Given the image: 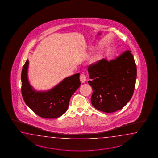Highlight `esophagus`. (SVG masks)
<instances>
[{"label":"esophagus","mask_w":158,"mask_h":158,"mask_svg":"<svg viewBox=\"0 0 158 158\" xmlns=\"http://www.w3.org/2000/svg\"><path fill=\"white\" fill-rule=\"evenodd\" d=\"M80 79L81 82L82 83H85L86 81V76L84 73H82V74H81Z\"/></svg>","instance_id":"1"}]
</instances>
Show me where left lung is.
Segmentation results:
<instances>
[{
	"mask_svg": "<svg viewBox=\"0 0 158 158\" xmlns=\"http://www.w3.org/2000/svg\"><path fill=\"white\" fill-rule=\"evenodd\" d=\"M92 87L91 102L99 111L120 110L131 100L135 85L137 67L131 51H125L115 59H103L88 68Z\"/></svg>",
	"mask_w": 158,
	"mask_h": 158,
	"instance_id": "8db88e82",
	"label": "left lung"
}]
</instances>
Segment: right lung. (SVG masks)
<instances>
[{
    "mask_svg": "<svg viewBox=\"0 0 158 158\" xmlns=\"http://www.w3.org/2000/svg\"><path fill=\"white\" fill-rule=\"evenodd\" d=\"M29 60L23 66L21 73V93L27 106L38 116L45 118L60 117L67 111L72 95L80 86V73L64 78L52 89L37 91L27 78Z\"/></svg>",
    "mask_w": 158,
    "mask_h": 158,
    "instance_id": "1",
    "label": "right lung"
}]
</instances>
